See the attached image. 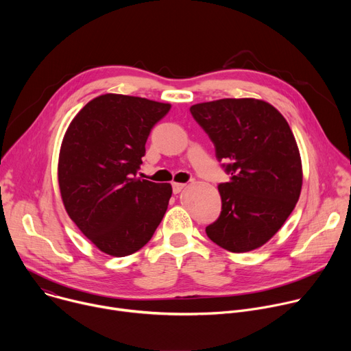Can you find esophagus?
<instances>
[{
  "label": "esophagus",
  "instance_id": "1",
  "mask_svg": "<svg viewBox=\"0 0 351 351\" xmlns=\"http://www.w3.org/2000/svg\"><path fill=\"white\" fill-rule=\"evenodd\" d=\"M186 187V183H172V190H173V193L175 194H178V193H180L183 189Z\"/></svg>",
  "mask_w": 351,
  "mask_h": 351
}]
</instances>
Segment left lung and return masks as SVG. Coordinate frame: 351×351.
<instances>
[{"instance_id":"left-lung-1","label":"left lung","mask_w":351,"mask_h":351,"mask_svg":"<svg viewBox=\"0 0 351 351\" xmlns=\"http://www.w3.org/2000/svg\"><path fill=\"white\" fill-rule=\"evenodd\" d=\"M230 175L219 183L222 211L207 236L232 253L265 244L285 223L303 184L302 158L282 114L256 98H223L190 107Z\"/></svg>"}]
</instances>
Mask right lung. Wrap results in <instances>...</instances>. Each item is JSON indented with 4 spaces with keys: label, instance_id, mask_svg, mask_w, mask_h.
<instances>
[{
    "label": "right lung",
    "instance_id": "obj_1",
    "mask_svg": "<svg viewBox=\"0 0 351 351\" xmlns=\"http://www.w3.org/2000/svg\"><path fill=\"white\" fill-rule=\"evenodd\" d=\"M169 104L123 94L87 103L71 122L60 152L65 210L101 252L125 257L153 237L172 186L137 178L145 141Z\"/></svg>",
    "mask_w": 351,
    "mask_h": 351
}]
</instances>
